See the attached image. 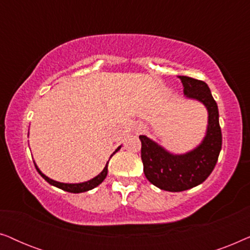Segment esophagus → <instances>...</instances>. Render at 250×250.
Returning a JSON list of instances; mask_svg holds the SVG:
<instances>
[{"instance_id":"1","label":"esophagus","mask_w":250,"mask_h":250,"mask_svg":"<svg viewBox=\"0 0 250 250\" xmlns=\"http://www.w3.org/2000/svg\"><path fill=\"white\" fill-rule=\"evenodd\" d=\"M146 131V126L143 125V124H141V123H140V124H136L135 125V127H134V133L135 134H141V133H143Z\"/></svg>"}]
</instances>
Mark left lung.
Returning a JSON list of instances; mask_svg holds the SVG:
<instances>
[{
    "label": "left lung",
    "instance_id": "left-lung-1",
    "mask_svg": "<svg viewBox=\"0 0 250 250\" xmlns=\"http://www.w3.org/2000/svg\"><path fill=\"white\" fill-rule=\"evenodd\" d=\"M179 77L184 95L201 102L207 109L208 125L203 141L191 151L175 155L148 136H139L146 177L153 186L169 192L189 190L203 183L213 172L222 148L218 108L208 85L188 76Z\"/></svg>",
    "mask_w": 250,
    "mask_h": 250
}]
</instances>
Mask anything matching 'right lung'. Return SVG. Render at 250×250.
Instances as JSON below:
<instances>
[{"label": "right lung", "mask_w": 250, "mask_h": 250, "mask_svg": "<svg viewBox=\"0 0 250 250\" xmlns=\"http://www.w3.org/2000/svg\"><path fill=\"white\" fill-rule=\"evenodd\" d=\"M121 148H122V146H119L118 148L115 150V152L112 153V155H115V153L117 152ZM111 156H110V158H111ZM110 158H109V160H110ZM109 160L107 162V164H105L104 170H102V172L99 174V175L93 177V179L86 181V182H82V183H62V182H58V181H54L52 179H50V177H47L45 174H43L42 172H41L40 168H39V167H37L36 164H35V167H36L37 172L40 173V175L42 176L43 179L45 180L47 183H50L51 186L59 188V189H61V190L67 191V192L81 193V192H86V191H88V190L94 189L95 187H98L99 184H101L102 182H104V180L105 179V176H107V174H108V163H109Z\"/></svg>", "instance_id": "obj_1"}]
</instances>
